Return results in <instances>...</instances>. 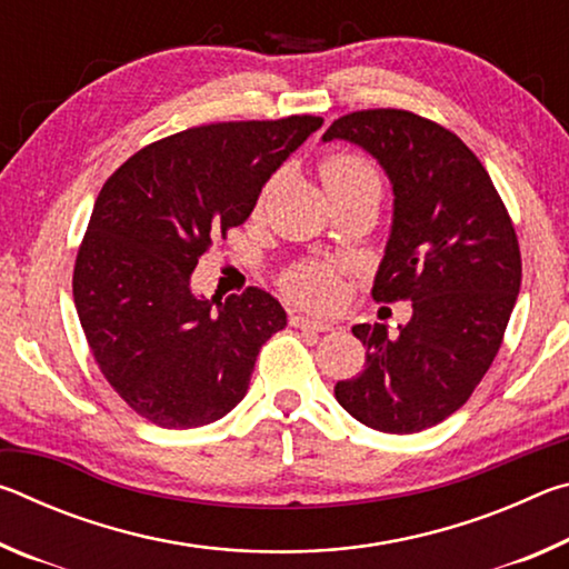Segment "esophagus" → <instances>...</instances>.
<instances>
[{
	"mask_svg": "<svg viewBox=\"0 0 569 569\" xmlns=\"http://www.w3.org/2000/svg\"><path fill=\"white\" fill-rule=\"evenodd\" d=\"M291 326H293V329L311 331V333L333 331V323L321 321V319H311V316H301V313H293V316H291Z\"/></svg>",
	"mask_w": 569,
	"mask_h": 569,
	"instance_id": "esophagus-1",
	"label": "esophagus"
}]
</instances>
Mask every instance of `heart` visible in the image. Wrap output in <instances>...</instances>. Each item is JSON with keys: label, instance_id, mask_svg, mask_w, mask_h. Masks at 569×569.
I'll return each mask as SVG.
<instances>
[{"label": "heart", "instance_id": "b5f03b06", "mask_svg": "<svg viewBox=\"0 0 569 569\" xmlns=\"http://www.w3.org/2000/svg\"><path fill=\"white\" fill-rule=\"evenodd\" d=\"M319 176L333 200L381 198V178L369 160L356 152H331L319 162ZM281 288L291 301L308 308H326L339 293V278L323 263H296L286 268Z\"/></svg>", "mask_w": 569, "mask_h": 569}]
</instances>
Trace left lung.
Masks as SVG:
<instances>
[{"label": "left lung", "mask_w": 569, "mask_h": 569, "mask_svg": "<svg viewBox=\"0 0 569 569\" xmlns=\"http://www.w3.org/2000/svg\"><path fill=\"white\" fill-rule=\"evenodd\" d=\"M323 140H349L393 186V223L373 281L377 301H411V321L359 323L366 363L333 387L353 419L413 435L465 407L502 346L522 256L489 172L455 132L409 110H359Z\"/></svg>", "instance_id": "1"}]
</instances>
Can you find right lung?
I'll use <instances>...</instances> for the list:
<instances>
[{"label":"right lung","instance_id":"add662e5","mask_svg":"<svg viewBox=\"0 0 569 569\" xmlns=\"http://www.w3.org/2000/svg\"><path fill=\"white\" fill-rule=\"evenodd\" d=\"M321 124L313 114L200 124L138 150L104 180L72 296L94 363L142 419L203 427L246 397L286 311L256 286L226 301L198 298L190 273Z\"/></svg>","mask_w":569,"mask_h":569}]
</instances>
